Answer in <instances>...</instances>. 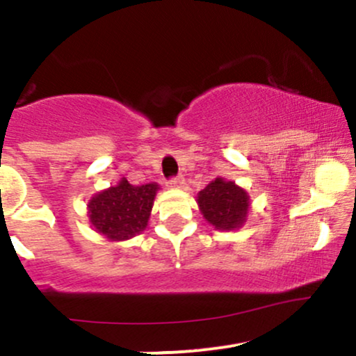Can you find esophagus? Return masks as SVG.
Returning <instances> with one entry per match:
<instances>
[{"instance_id": "obj_1", "label": "esophagus", "mask_w": 356, "mask_h": 356, "mask_svg": "<svg viewBox=\"0 0 356 356\" xmlns=\"http://www.w3.org/2000/svg\"><path fill=\"white\" fill-rule=\"evenodd\" d=\"M169 184L170 187H184V184H186V179H184V175H175V177H170L169 179Z\"/></svg>"}]
</instances>
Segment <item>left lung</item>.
I'll list each match as a JSON object with an SVG mask.
<instances>
[{
	"instance_id": "1",
	"label": "left lung",
	"mask_w": 356,
	"mask_h": 356,
	"mask_svg": "<svg viewBox=\"0 0 356 356\" xmlns=\"http://www.w3.org/2000/svg\"><path fill=\"white\" fill-rule=\"evenodd\" d=\"M197 202L204 218L216 229H238L246 220L249 197L246 191L241 189L234 182L216 179L199 192Z\"/></svg>"
}]
</instances>
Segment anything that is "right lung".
Masks as SVG:
<instances>
[{
	"mask_svg": "<svg viewBox=\"0 0 356 356\" xmlns=\"http://www.w3.org/2000/svg\"><path fill=\"white\" fill-rule=\"evenodd\" d=\"M157 184L132 186L122 179L115 187L100 192L88 204L95 229L112 241H124L145 229Z\"/></svg>",
	"mask_w": 356,
	"mask_h": 356,
	"instance_id": "add662e5",
	"label": "right lung"
}]
</instances>
